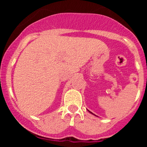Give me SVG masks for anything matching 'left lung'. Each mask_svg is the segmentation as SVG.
<instances>
[{
	"mask_svg": "<svg viewBox=\"0 0 147 147\" xmlns=\"http://www.w3.org/2000/svg\"><path fill=\"white\" fill-rule=\"evenodd\" d=\"M88 111H89V110H88ZM89 112H90V113H91V112H90V111H89ZM92 114H93V113H92Z\"/></svg>",
	"mask_w": 147,
	"mask_h": 147,
	"instance_id": "1",
	"label": "left lung"
}]
</instances>
